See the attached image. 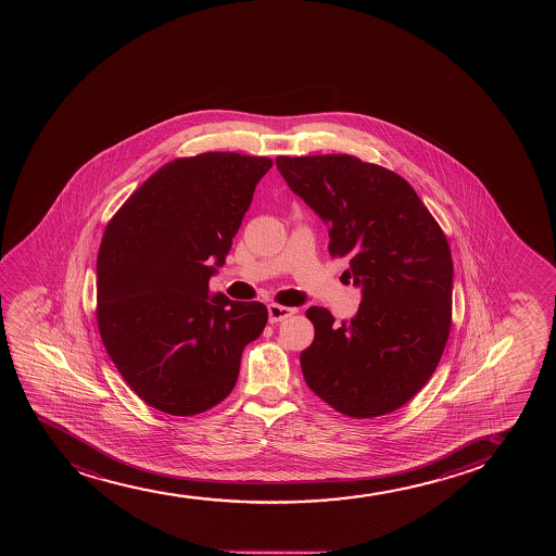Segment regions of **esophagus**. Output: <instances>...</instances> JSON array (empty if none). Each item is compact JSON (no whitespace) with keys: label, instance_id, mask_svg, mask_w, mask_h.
Segmentation results:
<instances>
[{"label":"esophagus","instance_id":"34e87169","mask_svg":"<svg viewBox=\"0 0 556 556\" xmlns=\"http://www.w3.org/2000/svg\"><path fill=\"white\" fill-rule=\"evenodd\" d=\"M296 312L294 307L280 306V304H268V320L270 323H281L288 319L293 313Z\"/></svg>","mask_w":556,"mask_h":556}]
</instances>
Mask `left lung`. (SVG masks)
Returning a JSON list of instances; mask_svg holds the SVG:
<instances>
[{"label": "left lung", "instance_id": "8db88e82", "mask_svg": "<svg viewBox=\"0 0 556 556\" xmlns=\"http://www.w3.org/2000/svg\"><path fill=\"white\" fill-rule=\"evenodd\" d=\"M276 166L326 224L332 257L362 288L349 323L326 307L306 312L315 328L301 354L309 390L339 414H390L422 390L453 325V257L447 237L393 170L349 153L288 157Z\"/></svg>", "mask_w": 556, "mask_h": 556}]
</instances>
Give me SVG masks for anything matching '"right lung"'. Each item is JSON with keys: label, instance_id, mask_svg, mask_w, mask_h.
I'll return each mask as SVG.
<instances>
[{"label": "right lung", "instance_id": "obj_1", "mask_svg": "<svg viewBox=\"0 0 556 556\" xmlns=\"http://www.w3.org/2000/svg\"><path fill=\"white\" fill-rule=\"evenodd\" d=\"M268 157L205 152L161 166L116 211L97 262V319L122 378L163 414H202L230 395L262 302L210 296ZM216 265L213 266L212 262Z\"/></svg>", "mask_w": 556, "mask_h": 556}]
</instances>
